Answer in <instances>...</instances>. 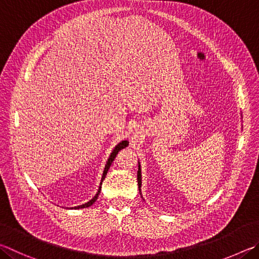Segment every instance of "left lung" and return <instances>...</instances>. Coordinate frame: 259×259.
Instances as JSON below:
<instances>
[{
	"instance_id": "1",
	"label": "left lung",
	"mask_w": 259,
	"mask_h": 259,
	"mask_svg": "<svg viewBox=\"0 0 259 259\" xmlns=\"http://www.w3.org/2000/svg\"><path fill=\"white\" fill-rule=\"evenodd\" d=\"M138 173H137V180H138V187L140 191V187H142V170H140V165H138Z\"/></svg>"
}]
</instances>
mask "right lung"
I'll return each mask as SVG.
<instances>
[{
	"instance_id": "obj_1",
	"label": "right lung",
	"mask_w": 259,
	"mask_h": 259,
	"mask_svg": "<svg viewBox=\"0 0 259 259\" xmlns=\"http://www.w3.org/2000/svg\"><path fill=\"white\" fill-rule=\"evenodd\" d=\"M126 146H128V142H126V140H123V142H121L120 144H117V146H115V148L113 149V152L111 153V155H110V157H109V159H107V163H106V165H105V168H104V172H103V176H102V181H101V186H100V189H98V191H97V194L95 195V197H94V198L92 199V200H89L88 203H86V204H83V205H80V206H77V207H74V208H77V209H79V208H84V207H89V206H92L94 203H95L96 201V199L98 198V195H100V192H101V189H102V182H103V180H104L105 179V177H106V173H107V171H109V168H110V166H111V164H112V162L114 161V158L116 157V155H117V153L120 152L121 149H123V148H125Z\"/></svg>"
}]
</instances>
